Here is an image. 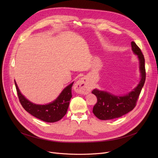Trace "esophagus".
Returning a JSON list of instances; mask_svg holds the SVG:
<instances>
[{"label":"esophagus","mask_w":158,"mask_h":158,"mask_svg":"<svg viewBox=\"0 0 158 158\" xmlns=\"http://www.w3.org/2000/svg\"><path fill=\"white\" fill-rule=\"evenodd\" d=\"M92 89V85L89 83L85 77L78 80L75 85V89L76 90L77 92L81 94H88L91 92Z\"/></svg>","instance_id":"1"}]
</instances>
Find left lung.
Segmentation results:
<instances>
[{
    "mask_svg": "<svg viewBox=\"0 0 158 158\" xmlns=\"http://www.w3.org/2000/svg\"><path fill=\"white\" fill-rule=\"evenodd\" d=\"M132 51L137 55L139 63L140 81L136 87L124 95H115L106 91L94 89L92 93L97 98L93 113L98 119L107 120L119 118L134 109L145 81L144 56L135 41L131 42Z\"/></svg>",
    "mask_w": 158,
    "mask_h": 158,
    "instance_id": "obj_1",
    "label": "left lung"
}]
</instances>
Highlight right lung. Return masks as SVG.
Returning <instances> with one entry per match:
<instances>
[{"instance_id":"add662e5","label":"right lung","mask_w":158,"mask_h":158,"mask_svg":"<svg viewBox=\"0 0 158 158\" xmlns=\"http://www.w3.org/2000/svg\"><path fill=\"white\" fill-rule=\"evenodd\" d=\"M15 84L22 107L35 117L46 122L52 123L61 120L67 112L72 97V87L73 82L65 87L54 101L44 105L36 104L29 101L21 94L15 80Z\"/></svg>"}]
</instances>
